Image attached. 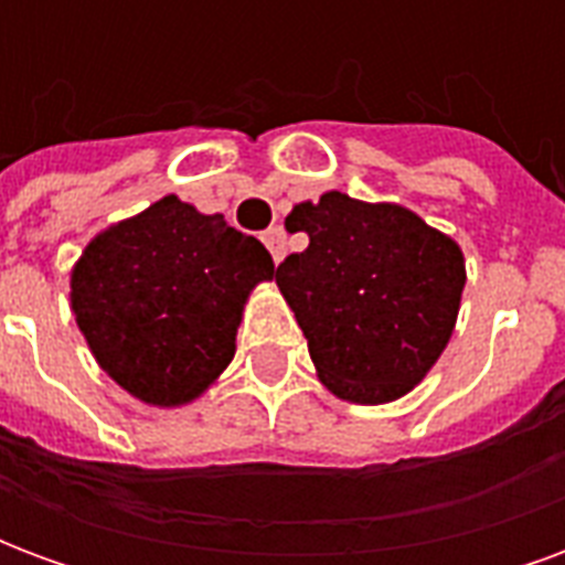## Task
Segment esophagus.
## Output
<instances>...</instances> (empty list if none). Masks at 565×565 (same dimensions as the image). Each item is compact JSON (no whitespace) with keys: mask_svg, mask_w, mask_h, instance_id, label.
<instances>
[{"mask_svg":"<svg viewBox=\"0 0 565 565\" xmlns=\"http://www.w3.org/2000/svg\"><path fill=\"white\" fill-rule=\"evenodd\" d=\"M263 245L269 247V254L275 263H281L284 254H287V233H284L281 226H271L263 233Z\"/></svg>","mask_w":565,"mask_h":565,"instance_id":"1","label":"esophagus"}]
</instances>
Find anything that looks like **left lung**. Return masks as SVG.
<instances>
[{
  "label": "left lung",
  "instance_id": "1",
  "mask_svg": "<svg viewBox=\"0 0 565 565\" xmlns=\"http://www.w3.org/2000/svg\"><path fill=\"white\" fill-rule=\"evenodd\" d=\"M284 226L308 233L306 250L284 259L275 281L323 387L348 403L381 405L420 384L457 323L460 245L415 211L339 190L299 202Z\"/></svg>",
  "mask_w": 565,
  "mask_h": 565
}]
</instances>
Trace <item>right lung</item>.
I'll return each instance as SVG.
<instances>
[{"mask_svg":"<svg viewBox=\"0 0 565 565\" xmlns=\"http://www.w3.org/2000/svg\"><path fill=\"white\" fill-rule=\"evenodd\" d=\"M271 278L275 263L254 235L162 196L84 247L72 311L96 363L124 391L174 408L230 366L247 296Z\"/></svg>","mask_w":565,"mask_h":565,"instance_id":"obj_1","label":"right lung"}]
</instances>
